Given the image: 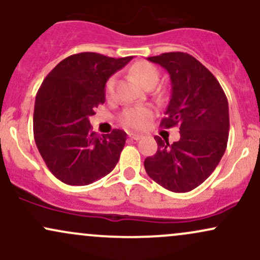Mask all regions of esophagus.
Masks as SVG:
<instances>
[{"mask_svg": "<svg viewBox=\"0 0 260 260\" xmlns=\"http://www.w3.org/2000/svg\"><path fill=\"white\" fill-rule=\"evenodd\" d=\"M128 137H129V138L133 139V140H139L143 136H142V134H138V133H128Z\"/></svg>", "mask_w": 260, "mask_h": 260, "instance_id": "34e87169", "label": "esophagus"}]
</instances>
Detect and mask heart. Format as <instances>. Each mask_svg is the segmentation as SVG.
<instances>
[{
    "label": "heart",
    "mask_w": 260,
    "mask_h": 260,
    "mask_svg": "<svg viewBox=\"0 0 260 260\" xmlns=\"http://www.w3.org/2000/svg\"><path fill=\"white\" fill-rule=\"evenodd\" d=\"M131 74L147 89L154 88L160 78L159 70L154 64L145 61H139L137 63H134L131 67ZM115 85L116 78L115 77H110L106 80L105 84L106 96H112L113 90H115ZM153 116V110L149 109V107H129V109L124 110L123 113L121 115V121L124 126L133 128V129H142V128L148 126V123L151 121Z\"/></svg>",
    "instance_id": "heart-1"
}]
</instances>
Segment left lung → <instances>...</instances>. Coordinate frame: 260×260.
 <instances>
[{
	"label": "left lung",
	"instance_id": "1",
	"mask_svg": "<svg viewBox=\"0 0 260 260\" xmlns=\"http://www.w3.org/2000/svg\"><path fill=\"white\" fill-rule=\"evenodd\" d=\"M165 68L172 92L164 128L180 127L181 138L155 137L157 151L144 160L149 177L176 193L194 189L213 174L226 150L230 129L229 103L214 74L186 52L148 57Z\"/></svg>",
	"mask_w": 260,
	"mask_h": 260
}]
</instances>
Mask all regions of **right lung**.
Returning a JSON list of instances; mask_svg holds the SVG:
<instances>
[{
	"label": "right lung",
	"instance_id": "add662e5",
	"mask_svg": "<svg viewBox=\"0 0 260 260\" xmlns=\"http://www.w3.org/2000/svg\"><path fill=\"white\" fill-rule=\"evenodd\" d=\"M132 56L113 58L80 52L64 58L46 76L34 106V139L47 169L71 186H86L115 169L127 133L100 137L89 117L105 103L106 80Z\"/></svg>",
	"mask_w": 260,
	"mask_h": 260
}]
</instances>
